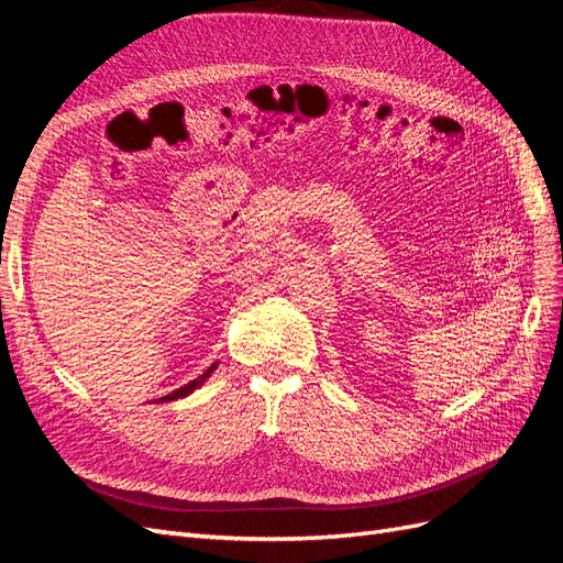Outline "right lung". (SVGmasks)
I'll return each instance as SVG.
<instances>
[{
	"label": "right lung",
	"mask_w": 563,
	"mask_h": 563,
	"mask_svg": "<svg viewBox=\"0 0 563 563\" xmlns=\"http://www.w3.org/2000/svg\"><path fill=\"white\" fill-rule=\"evenodd\" d=\"M216 366H218V364H211V366H209V368H207V371H203V373H201V376H199V378H195V380H192V383H187V385H183V387H178V389H176V391H172V395H166V397H162V399H159V401H174V399H180V397H187V395H190V391H195V389H197V387H199V385H201V383H203V380H207V378H209V376H211V373H213V371H216Z\"/></svg>",
	"instance_id": "add662e5"
}]
</instances>
